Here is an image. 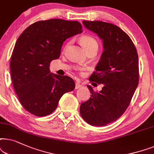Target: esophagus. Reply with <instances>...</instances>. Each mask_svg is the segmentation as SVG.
Masks as SVG:
<instances>
[{
    "mask_svg": "<svg viewBox=\"0 0 154 154\" xmlns=\"http://www.w3.org/2000/svg\"><path fill=\"white\" fill-rule=\"evenodd\" d=\"M82 87V85L80 83L77 82L75 85V89H79V88H81Z\"/></svg>",
    "mask_w": 154,
    "mask_h": 154,
    "instance_id": "obj_1",
    "label": "esophagus"
}]
</instances>
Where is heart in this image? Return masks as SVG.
Wrapping results in <instances>:
<instances>
[{
	"label": "heart",
	"instance_id": "heart-1",
	"mask_svg": "<svg viewBox=\"0 0 154 154\" xmlns=\"http://www.w3.org/2000/svg\"><path fill=\"white\" fill-rule=\"evenodd\" d=\"M79 43L87 53L89 52L92 50H96L98 49V42L95 38L90 35H84L79 38Z\"/></svg>",
	"mask_w": 154,
	"mask_h": 154
}]
</instances>
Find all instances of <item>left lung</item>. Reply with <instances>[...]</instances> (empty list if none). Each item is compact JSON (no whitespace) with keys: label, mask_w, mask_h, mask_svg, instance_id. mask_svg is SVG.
<instances>
[{"label":"left lung","mask_w":154,"mask_h":154,"mask_svg":"<svg viewBox=\"0 0 154 154\" xmlns=\"http://www.w3.org/2000/svg\"><path fill=\"white\" fill-rule=\"evenodd\" d=\"M82 22L103 40V52L89 79L104 85L99 92L87 85L91 95L81 104L80 114L91 125L105 126L118 120L130 105L139 82L138 54L130 36L118 26L101 21Z\"/></svg>","instance_id":"1"}]
</instances>
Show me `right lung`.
I'll use <instances>...</instances> for the list:
<instances>
[{
	"label": "right lung",
	"instance_id": "right-lung-1",
	"mask_svg": "<svg viewBox=\"0 0 154 154\" xmlns=\"http://www.w3.org/2000/svg\"><path fill=\"white\" fill-rule=\"evenodd\" d=\"M82 29L77 21L42 20L29 26L17 38L10 72L18 99L29 112L38 117L50 115L63 94L75 89L71 77L53 75L49 66L60 57L63 42L81 33Z\"/></svg>",
	"mask_w": 154,
	"mask_h": 154
}]
</instances>
